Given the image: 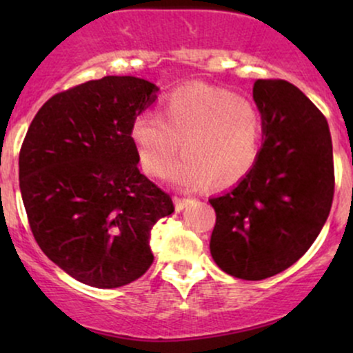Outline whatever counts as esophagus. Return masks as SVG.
Instances as JSON below:
<instances>
[{"label":"esophagus","mask_w":353,"mask_h":353,"mask_svg":"<svg viewBox=\"0 0 353 353\" xmlns=\"http://www.w3.org/2000/svg\"><path fill=\"white\" fill-rule=\"evenodd\" d=\"M190 201H192V199H189V197L174 196V205H176V210L185 209V208H188V205L190 204Z\"/></svg>","instance_id":"esophagus-1"}]
</instances>
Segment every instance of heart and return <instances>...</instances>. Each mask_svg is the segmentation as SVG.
Returning <instances> with one entry per match:
<instances>
[{"instance_id": "1", "label": "heart", "mask_w": 353, "mask_h": 353, "mask_svg": "<svg viewBox=\"0 0 353 353\" xmlns=\"http://www.w3.org/2000/svg\"><path fill=\"white\" fill-rule=\"evenodd\" d=\"M262 116L252 103L229 89L189 84L163 99V117L144 112L132 123L131 136L143 171L165 172L171 184L197 189L209 181L228 189L249 176L262 145Z\"/></svg>"}]
</instances>
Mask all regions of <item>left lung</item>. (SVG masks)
I'll list each match as a JSON object with an SVG mask.
<instances>
[{"instance_id":"obj_1","label":"left lung","mask_w":353,"mask_h":353,"mask_svg":"<svg viewBox=\"0 0 353 353\" xmlns=\"http://www.w3.org/2000/svg\"><path fill=\"white\" fill-rule=\"evenodd\" d=\"M264 145L244 181L209 199L210 254L225 274L262 281L295 264L329 217L335 174L325 116L289 81L257 79Z\"/></svg>"}]
</instances>
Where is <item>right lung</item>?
Returning <instances> with one entry per match:
<instances>
[{"label":"right lung","instance_id":"obj_1","mask_svg":"<svg viewBox=\"0 0 353 353\" xmlns=\"http://www.w3.org/2000/svg\"><path fill=\"white\" fill-rule=\"evenodd\" d=\"M157 88L134 76H104L43 104L19 151V189L31 232L76 281L114 289L154 261L151 229L174 212L171 196L137 163L132 123Z\"/></svg>","mask_w":353,"mask_h":353}]
</instances>
